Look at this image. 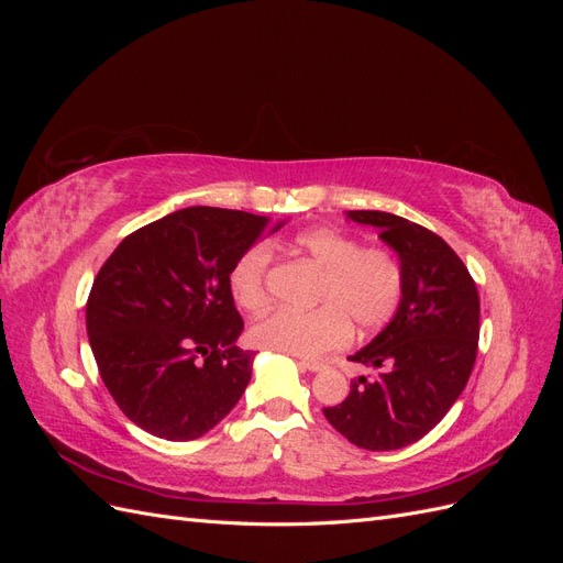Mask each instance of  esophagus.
<instances>
[{
  "label": "esophagus",
  "mask_w": 563,
  "mask_h": 563,
  "mask_svg": "<svg viewBox=\"0 0 563 563\" xmlns=\"http://www.w3.org/2000/svg\"><path fill=\"white\" fill-rule=\"evenodd\" d=\"M298 364H300L302 368L312 371V373H317V371H321V368H323V364H321V362H314V360H300Z\"/></svg>",
  "instance_id": "1"
}]
</instances>
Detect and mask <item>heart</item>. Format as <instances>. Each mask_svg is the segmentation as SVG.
<instances>
[{"label":"heart","mask_w":563,"mask_h":563,"mask_svg":"<svg viewBox=\"0 0 563 563\" xmlns=\"http://www.w3.org/2000/svg\"><path fill=\"white\" fill-rule=\"evenodd\" d=\"M294 246L323 275L314 310L282 308L251 327V343L296 356H319L347 345L352 327L362 333L383 329L397 314L404 296V267L389 249L366 246L333 228L300 232ZM269 249L251 246L230 267L228 286L242 310L258 314L269 302Z\"/></svg>","instance_id":"heart-1"}]
</instances>
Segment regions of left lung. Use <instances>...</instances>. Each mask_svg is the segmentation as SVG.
I'll use <instances>...</instances> for the list:
<instances>
[{
	"label": "left lung",
	"instance_id": "obj_1",
	"mask_svg": "<svg viewBox=\"0 0 563 563\" xmlns=\"http://www.w3.org/2000/svg\"><path fill=\"white\" fill-rule=\"evenodd\" d=\"M378 228L399 255L404 296L387 327L350 360L376 376L350 383V395L323 416L354 446L395 451L422 439L463 395L479 343V294L465 263L411 220L385 211H347Z\"/></svg>",
	"mask_w": 563,
	"mask_h": 563
}]
</instances>
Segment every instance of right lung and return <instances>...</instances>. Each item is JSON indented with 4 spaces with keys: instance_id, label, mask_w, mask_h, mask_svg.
<instances>
[{
    "instance_id": "1",
    "label": "right lung",
    "mask_w": 563,
    "mask_h": 563,
    "mask_svg": "<svg viewBox=\"0 0 563 563\" xmlns=\"http://www.w3.org/2000/svg\"><path fill=\"white\" fill-rule=\"evenodd\" d=\"M272 228L246 211L190 207L131 232L93 279L87 333L108 391L141 430L190 441L213 430L251 380L232 263Z\"/></svg>"
}]
</instances>
